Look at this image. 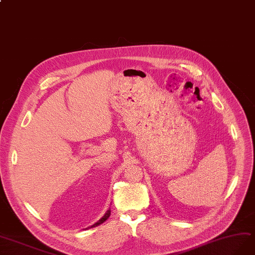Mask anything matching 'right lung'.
<instances>
[{
  "instance_id": "add662e5",
  "label": "right lung",
  "mask_w": 255,
  "mask_h": 255,
  "mask_svg": "<svg viewBox=\"0 0 255 255\" xmlns=\"http://www.w3.org/2000/svg\"><path fill=\"white\" fill-rule=\"evenodd\" d=\"M110 209L109 210H107V212L105 213V214H104V216H103V218L101 219V220H99V222H97L96 224H93L92 226H91V227H97V226H99V225H101V224H103L104 222H105L108 218H109V216H110Z\"/></svg>"
}]
</instances>
